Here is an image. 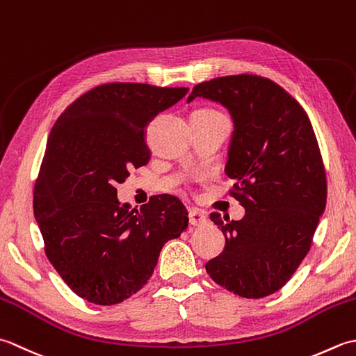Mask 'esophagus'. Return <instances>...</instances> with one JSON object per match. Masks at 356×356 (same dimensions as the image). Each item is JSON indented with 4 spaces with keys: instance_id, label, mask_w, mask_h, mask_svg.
Wrapping results in <instances>:
<instances>
[{
    "instance_id": "obj_1",
    "label": "esophagus",
    "mask_w": 356,
    "mask_h": 356,
    "mask_svg": "<svg viewBox=\"0 0 356 356\" xmlns=\"http://www.w3.org/2000/svg\"><path fill=\"white\" fill-rule=\"evenodd\" d=\"M188 221H191L192 226H204L207 222V216L202 213L201 210L192 209L191 212H188Z\"/></svg>"
}]
</instances>
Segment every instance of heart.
I'll use <instances>...</instances> for the list:
<instances>
[{
	"mask_svg": "<svg viewBox=\"0 0 356 356\" xmlns=\"http://www.w3.org/2000/svg\"><path fill=\"white\" fill-rule=\"evenodd\" d=\"M204 111H213V108H204Z\"/></svg>",
	"mask_w": 356,
	"mask_h": 356,
	"instance_id": "obj_1",
	"label": "heart"
}]
</instances>
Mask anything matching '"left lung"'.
I'll return each instance as SVG.
<instances>
[{
	"label": "left lung",
	"instance_id": "1",
	"mask_svg": "<svg viewBox=\"0 0 356 356\" xmlns=\"http://www.w3.org/2000/svg\"><path fill=\"white\" fill-rule=\"evenodd\" d=\"M222 104L234 120L226 173L245 209L239 221L210 215L226 248L206 264L216 284L243 298H264L286 284L310 250L327 200V179L312 122L269 78L230 75L200 83L187 98Z\"/></svg>",
	"mask_w": 356,
	"mask_h": 356
}]
</instances>
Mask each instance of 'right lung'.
Returning <instances> with one entry per match:
<instances>
[{
    "label": "right lung",
    "mask_w": 356,
    "mask_h": 356,
    "mask_svg": "<svg viewBox=\"0 0 356 356\" xmlns=\"http://www.w3.org/2000/svg\"><path fill=\"white\" fill-rule=\"evenodd\" d=\"M187 87L107 83L76 98L52 127L35 183L33 213L44 252L74 292L112 306L150 280L159 252L188 226L173 195L140 210L120 204L117 184L149 163L144 129Z\"/></svg>",
    "instance_id": "1"
}]
</instances>
